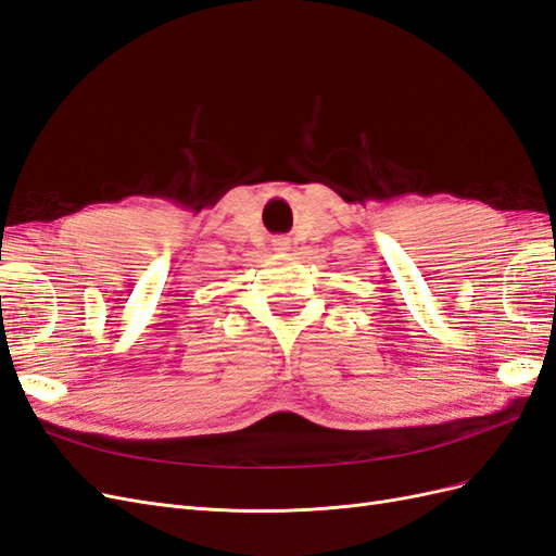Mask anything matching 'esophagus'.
Masks as SVG:
<instances>
[{"label": "esophagus", "mask_w": 556, "mask_h": 556, "mask_svg": "<svg viewBox=\"0 0 556 556\" xmlns=\"http://www.w3.org/2000/svg\"><path fill=\"white\" fill-rule=\"evenodd\" d=\"M274 248L278 250V252H285L290 248V239H285V237H278V239H274Z\"/></svg>", "instance_id": "esophagus-1"}]
</instances>
